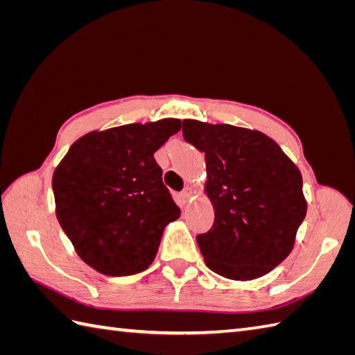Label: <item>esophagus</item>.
I'll return each instance as SVG.
<instances>
[{"mask_svg": "<svg viewBox=\"0 0 355 355\" xmlns=\"http://www.w3.org/2000/svg\"><path fill=\"white\" fill-rule=\"evenodd\" d=\"M192 195H193V191L191 189V187H184V189L182 191V193H180V198L183 200V202H187V201L192 198Z\"/></svg>", "mask_w": 355, "mask_h": 355, "instance_id": "34e87169", "label": "esophagus"}]
</instances>
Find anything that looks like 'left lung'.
Returning <instances> with one entry per match:
<instances>
[{"label":"left lung","mask_w":355,"mask_h":355,"mask_svg":"<svg viewBox=\"0 0 355 355\" xmlns=\"http://www.w3.org/2000/svg\"><path fill=\"white\" fill-rule=\"evenodd\" d=\"M183 137L206 154L212 229L197 236L216 275L250 281L290 254L306 215L302 175L275 140L232 125L183 120Z\"/></svg>","instance_id":"obj_1"}]
</instances>
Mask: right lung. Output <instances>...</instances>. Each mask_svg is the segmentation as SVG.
<instances>
[{
  "mask_svg": "<svg viewBox=\"0 0 355 355\" xmlns=\"http://www.w3.org/2000/svg\"><path fill=\"white\" fill-rule=\"evenodd\" d=\"M180 128L182 120L163 119L93 131L73 143L53 173L58 221L99 273L146 270L166 224L180 218L154 158Z\"/></svg>",
  "mask_w": 355,
  "mask_h": 355,
  "instance_id": "1",
  "label": "right lung"
}]
</instances>
